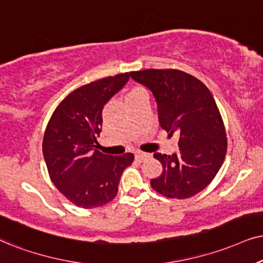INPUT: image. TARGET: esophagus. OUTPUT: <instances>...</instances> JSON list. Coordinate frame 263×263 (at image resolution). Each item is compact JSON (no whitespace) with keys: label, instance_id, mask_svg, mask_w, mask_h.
Segmentation results:
<instances>
[{"label":"esophagus","instance_id":"1","mask_svg":"<svg viewBox=\"0 0 263 263\" xmlns=\"http://www.w3.org/2000/svg\"><path fill=\"white\" fill-rule=\"evenodd\" d=\"M149 158V154H147V153H142V152H137L136 153V160L137 161H144L145 159Z\"/></svg>","mask_w":263,"mask_h":263}]
</instances>
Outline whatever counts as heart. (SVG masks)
I'll use <instances>...</instances> for the list:
<instances>
[{
    "label": "heart",
    "instance_id": "obj_1",
    "mask_svg": "<svg viewBox=\"0 0 263 263\" xmlns=\"http://www.w3.org/2000/svg\"><path fill=\"white\" fill-rule=\"evenodd\" d=\"M138 92H144V89L141 88V87H135L128 92V95H129V93H138Z\"/></svg>",
    "mask_w": 263,
    "mask_h": 263
}]
</instances>
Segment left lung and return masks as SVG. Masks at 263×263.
Instances as JSON below:
<instances>
[{"instance_id": "left-lung-1", "label": "left lung", "mask_w": 263, "mask_h": 263, "mask_svg": "<svg viewBox=\"0 0 263 263\" xmlns=\"http://www.w3.org/2000/svg\"><path fill=\"white\" fill-rule=\"evenodd\" d=\"M129 75L154 95L161 128L179 135L178 153L154 154L162 172L151 181L153 189L171 199L198 194L217 175L227 153V134L211 92L200 80L177 69Z\"/></svg>"}]
</instances>
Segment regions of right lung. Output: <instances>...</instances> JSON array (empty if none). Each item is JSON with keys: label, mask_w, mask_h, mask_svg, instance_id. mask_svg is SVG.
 <instances>
[{"label": "right lung", "mask_w": 263, "mask_h": 263, "mask_svg": "<svg viewBox=\"0 0 263 263\" xmlns=\"http://www.w3.org/2000/svg\"><path fill=\"white\" fill-rule=\"evenodd\" d=\"M128 79L124 72L74 89L59 103L46 127L42 152L49 177L79 208H99L111 201L122 172L134 162L132 153L111 156L96 149L103 109Z\"/></svg>", "instance_id": "1"}]
</instances>
